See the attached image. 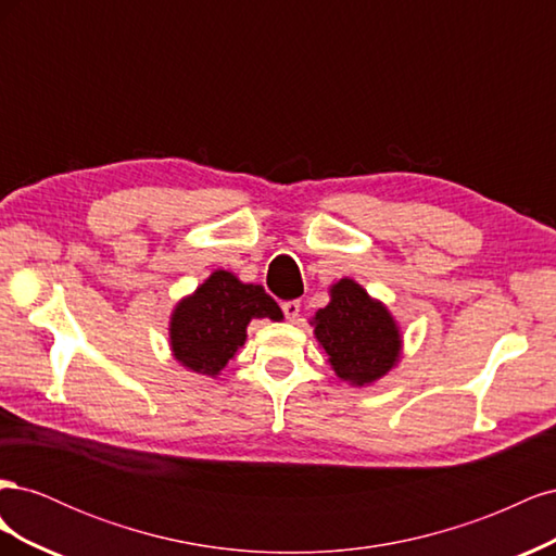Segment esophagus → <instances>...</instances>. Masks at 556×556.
<instances>
[{"mask_svg": "<svg viewBox=\"0 0 556 556\" xmlns=\"http://www.w3.org/2000/svg\"><path fill=\"white\" fill-rule=\"evenodd\" d=\"M299 311H301L299 301H285V304H282V313H285V317L290 319V323H294V319L299 317Z\"/></svg>", "mask_w": 556, "mask_h": 556, "instance_id": "34e87169", "label": "esophagus"}]
</instances>
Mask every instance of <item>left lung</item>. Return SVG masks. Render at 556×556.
Segmentation results:
<instances>
[{
  "label": "left lung",
  "instance_id": "1",
  "mask_svg": "<svg viewBox=\"0 0 556 556\" xmlns=\"http://www.w3.org/2000/svg\"><path fill=\"white\" fill-rule=\"evenodd\" d=\"M311 325L333 374L352 387L374 384L401 359L403 336L394 315L352 278L331 285L329 304Z\"/></svg>",
  "mask_w": 556,
  "mask_h": 556
}]
</instances>
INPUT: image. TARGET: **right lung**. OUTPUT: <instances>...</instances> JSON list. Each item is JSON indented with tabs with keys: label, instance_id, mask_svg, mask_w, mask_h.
Returning a JSON list of instances; mask_svg holds the SVG:
<instances>
[{
	"label": "right lung",
	"instance_id": "add662e5",
	"mask_svg": "<svg viewBox=\"0 0 556 556\" xmlns=\"http://www.w3.org/2000/svg\"><path fill=\"white\" fill-rule=\"evenodd\" d=\"M255 317L280 323L282 311L262 285L241 282L217 268L176 304L169 319L172 355L188 371L217 378L243 348L245 329Z\"/></svg>",
	"mask_w": 556,
	"mask_h": 556
}]
</instances>
